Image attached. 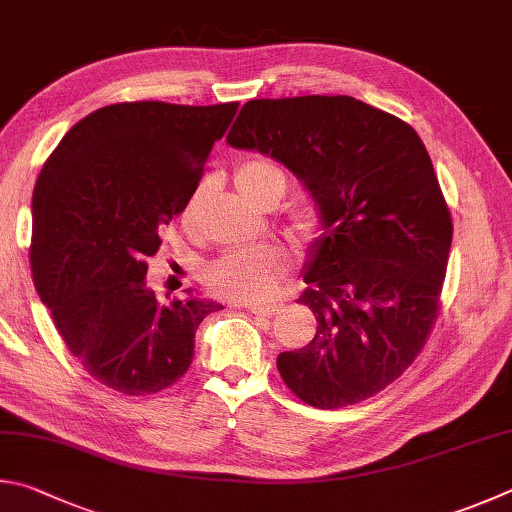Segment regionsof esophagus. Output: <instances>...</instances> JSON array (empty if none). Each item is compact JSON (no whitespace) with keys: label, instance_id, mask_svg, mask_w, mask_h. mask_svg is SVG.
I'll use <instances>...</instances> for the list:
<instances>
[{"label":"esophagus","instance_id":"34e87169","mask_svg":"<svg viewBox=\"0 0 512 512\" xmlns=\"http://www.w3.org/2000/svg\"><path fill=\"white\" fill-rule=\"evenodd\" d=\"M240 308H247L249 312L261 317H274L279 315V306H272V303H240Z\"/></svg>","mask_w":512,"mask_h":512}]
</instances>
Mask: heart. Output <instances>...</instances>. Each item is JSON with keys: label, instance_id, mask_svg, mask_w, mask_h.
Returning <instances> with one entry per match:
<instances>
[{"label": "heart", "instance_id": "heart-1", "mask_svg": "<svg viewBox=\"0 0 512 512\" xmlns=\"http://www.w3.org/2000/svg\"><path fill=\"white\" fill-rule=\"evenodd\" d=\"M233 182L240 195L256 206H263L270 200L279 202L288 186L285 173L272 161H247L236 170ZM193 204L195 197L188 209ZM290 224L294 231L308 236L317 231V215L310 209H297L290 215ZM290 265L288 249L281 245L229 249L204 267L202 281L215 297L236 303H256L270 299L279 290L290 272Z\"/></svg>", "mask_w": 512, "mask_h": 512}]
</instances>
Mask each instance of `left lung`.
Segmentation results:
<instances>
[{
    "instance_id": "8db88e82",
    "label": "left lung",
    "mask_w": 512,
    "mask_h": 512,
    "mask_svg": "<svg viewBox=\"0 0 512 512\" xmlns=\"http://www.w3.org/2000/svg\"><path fill=\"white\" fill-rule=\"evenodd\" d=\"M227 141L288 166L324 220L299 297L317 333L279 355L283 382L317 409L375 396L423 351L441 308L452 215L425 143L353 96L256 98Z\"/></svg>"
}]
</instances>
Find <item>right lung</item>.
Listing matches in <instances>:
<instances>
[{
  "mask_svg": "<svg viewBox=\"0 0 512 512\" xmlns=\"http://www.w3.org/2000/svg\"><path fill=\"white\" fill-rule=\"evenodd\" d=\"M238 103H114L80 119L33 191L31 272L71 355L105 387L150 396L175 384L215 301L159 303L146 288L159 227L186 209Z\"/></svg>",
  "mask_w": 512,
  "mask_h": 512,
  "instance_id": "1",
  "label": "right lung"
}]
</instances>
